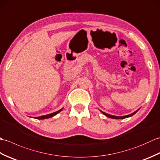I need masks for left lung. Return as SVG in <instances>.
Masks as SVG:
<instances>
[{
	"mask_svg": "<svg viewBox=\"0 0 160 160\" xmlns=\"http://www.w3.org/2000/svg\"><path fill=\"white\" fill-rule=\"evenodd\" d=\"M140 108H138V109L137 111H135V112H133V113H132L129 114V115H124V116H116V115H110V114H108V113H104V112L102 111H100H100L105 115V116H107V117H108V118H113V119H124V118H127L131 117V116H132V115H133L134 114L136 113L137 112H138L139 110H140Z\"/></svg>",
	"mask_w": 160,
	"mask_h": 160,
	"instance_id": "1",
	"label": "left lung"
}]
</instances>
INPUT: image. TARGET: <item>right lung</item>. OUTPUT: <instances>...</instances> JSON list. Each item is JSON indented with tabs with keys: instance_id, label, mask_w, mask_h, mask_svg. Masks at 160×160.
Wrapping results in <instances>:
<instances>
[{
	"instance_id": "right-lung-1",
	"label": "right lung",
	"mask_w": 160,
	"mask_h": 160,
	"mask_svg": "<svg viewBox=\"0 0 160 160\" xmlns=\"http://www.w3.org/2000/svg\"><path fill=\"white\" fill-rule=\"evenodd\" d=\"M63 109V108H61V109L57 111L56 112H54V113H50V114H47L45 115H42V116H39V117H33V118H36V119H38V120H44V119H47V118H52L53 116H55L56 115H57L58 113L62 111ZM32 118V117H31Z\"/></svg>"
}]
</instances>
